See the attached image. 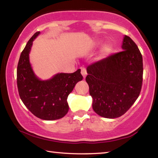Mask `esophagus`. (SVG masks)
Masks as SVG:
<instances>
[{
  "instance_id": "obj_1",
  "label": "esophagus",
  "mask_w": 158,
  "mask_h": 158,
  "mask_svg": "<svg viewBox=\"0 0 158 158\" xmlns=\"http://www.w3.org/2000/svg\"><path fill=\"white\" fill-rule=\"evenodd\" d=\"M81 74L82 76H83L84 78H85V77L87 76V71L85 69H84V68H81Z\"/></svg>"
}]
</instances>
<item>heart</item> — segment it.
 Here are the masks:
<instances>
[{
  "label": "heart",
  "instance_id": "1",
  "mask_svg": "<svg viewBox=\"0 0 158 158\" xmlns=\"http://www.w3.org/2000/svg\"><path fill=\"white\" fill-rule=\"evenodd\" d=\"M111 51H112V46L110 44H104L100 50V54H99L100 58H105L106 56H107L108 55L111 54Z\"/></svg>",
  "mask_w": 158,
  "mask_h": 158
}]
</instances>
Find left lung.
Segmentation results:
<instances>
[{
    "mask_svg": "<svg viewBox=\"0 0 158 158\" xmlns=\"http://www.w3.org/2000/svg\"><path fill=\"white\" fill-rule=\"evenodd\" d=\"M122 52L87 68L86 82L93 110L108 118L119 117L139 96L143 82V58L135 42L123 38Z\"/></svg>",
    "mask_w": 158,
    "mask_h": 158,
    "instance_id": "left-lung-1",
    "label": "left lung"
}]
</instances>
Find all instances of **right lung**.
<instances>
[{
	"instance_id": "add662e5",
	"label": "right lung",
	"mask_w": 158,
	"mask_h": 158,
	"mask_svg": "<svg viewBox=\"0 0 158 158\" xmlns=\"http://www.w3.org/2000/svg\"><path fill=\"white\" fill-rule=\"evenodd\" d=\"M40 34L37 31L31 37L20 54L17 69L18 92L21 100L34 115L43 120H56L69 111L68 96L82 76L78 69L73 73H59L48 80L39 78L30 62V53L33 41Z\"/></svg>"
}]
</instances>
